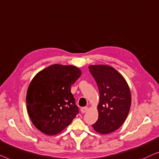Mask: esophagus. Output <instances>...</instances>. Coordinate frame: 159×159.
Masks as SVG:
<instances>
[{"instance_id":"1","label":"esophagus","mask_w":159,"mask_h":159,"mask_svg":"<svg viewBox=\"0 0 159 159\" xmlns=\"http://www.w3.org/2000/svg\"><path fill=\"white\" fill-rule=\"evenodd\" d=\"M87 110H88V107H86L80 108V111H81L82 113H85Z\"/></svg>"}]
</instances>
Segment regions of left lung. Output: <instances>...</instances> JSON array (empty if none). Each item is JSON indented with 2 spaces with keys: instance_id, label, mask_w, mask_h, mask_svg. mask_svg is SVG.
<instances>
[{
  "instance_id": "8db88e82",
  "label": "left lung",
  "mask_w": 159,
  "mask_h": 159,
  "mask_svg": "<svg viewBox=\"0 0 159 159\" xmlns=\"http://www.w3.org/2000/svg\"><path fill=\"white\" fill-rule=\"evenodd\" d=\"M99 91V118L92 125L100 134H109L120 128L128 115L131 93L124 77L107 65L89 66Z\"/></svg>"
}]
</instances>
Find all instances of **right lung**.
Segmentation results:
<instances>
[{"label":"right lung","instance_id":"add662e5","mask_svg":"<svg viewBox=\"0 0 159 159\" xmlns=\"http://www.w3.org/2000/svg\"><path fill=\"white\" fill-rule=\"evenodd\" d=\"M81 71L73 66L55 64L39 71L26 93V107L33 125L46 135L60 133L79 114L71 86Z\"/></svg>","mask_w":159,"mask_h":159}]
</instances>
